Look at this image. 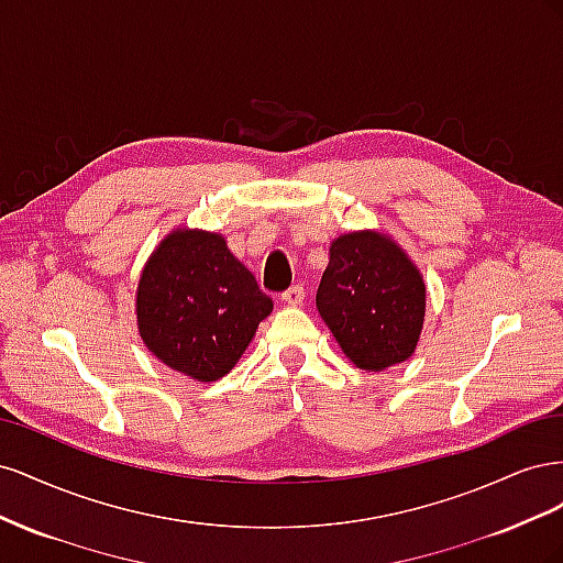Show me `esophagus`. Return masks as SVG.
Segmentation results:
<instances>
[{
  "label": "esophagus",
  "mask_w": 563,
  "mask_h": 563,
  "mask_svg": "<svg viewBox=\"0 0 563 563\" xmlns=\"http://www.w3.org/2000/svg\"><path fill=\"white\" fill-rule=\"evenodd\" d=\"M282 300L286 305H294V308H298V305H302V300H305V288L302 286H291L288 291L282 294Z\"/></svg>",
  "instance_id": "obj_1"
}]
</instances>
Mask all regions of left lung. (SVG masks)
Wrapping results in <instances>:
<instances>
[{"label":"left lung","instance_id":"obj_1","mask_svg":"<svg viewBox=\"0 0 563 563\" xmlns=\"http://www.w3.org/2000/svg\"><path fill=\"white\" fill-rule=\"evenodd\" d=\"M317 288V310L364 371H385L416 352L424 321V282L406 251L383 232L338 236Z\"/></svg>","mask_w":563,"mask_h":563}]
</instances>
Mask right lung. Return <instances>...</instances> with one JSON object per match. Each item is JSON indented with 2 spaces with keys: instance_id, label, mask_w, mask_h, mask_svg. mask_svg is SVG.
Instances as JSON below:
<instances>
[{
  "instance_id": "obj_1",
  "label": "right lung",
  "mask_w": 563,
  "mask_h": 563,
  "mask_svg": "<svg viewBox=\"0 0 563 563\" xmlns=\"http://www.w3.org/2000/svg\"><path fill=\"white\" fill-rule=\"evenodd\" d=\"M272 312L218 232L178 228L141 272L135 314L145 347L192 380L223 378Z\"/></svg>"
}]
</instances>
